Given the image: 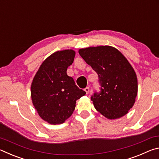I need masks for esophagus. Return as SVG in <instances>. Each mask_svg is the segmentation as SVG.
Masks as SVG:
<instances>
[{"instance_id": "esophagus-1", "label": "esophagus", "mask_w": 159, "mask_h": 159, "mask_svg": "<svg viewBox=\"0 0 159 159\" xmlns=\"http://www.w3.org/2000/svg\"><path fill=\"white\" fill-rule=\"evenodd\" d=\"M84 90L86 92V94L89 93V92H90V88H89V87H86V88H85Z\"/></svg>"}]
</instances>
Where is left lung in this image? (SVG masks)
Wrapping results in <instances>:
<instances>
[{"label": "left lung", "instance_id": "left-lung-1", "mask_svg": "<svg viewBox=\"0 0 159 159\" xmlns=\"http://www.w3.org/2000/svg\"><path fill=\"white\" fill-rule=\"evenodd\" d=\"M85 62L97 72L100 93L91 97L97 111L108 119L127 114L138 95V78L123 54L112 46L100 45L79 50Z\"/></svg>", "mask_w": 159, "mask_h": 159}]
</instances>
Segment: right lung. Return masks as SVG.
I'll use <instances>...</instances> for the list:
<instances>
[{"instance_id": "obj_1", "label": "right lung", "mask_w": 159, "mask_h": 159, "mask_svg": "<svg viewBox=\"0 0 159 159\" xmlns=\"http://www.w3.org/2000/svg\"><path fill=\"white\" fill-rule=\"evenodd\" d=\"M75 55L73 50L54 52L41 64L31 83L32 103L40 117L50 124L64 123L73 114L77 99L86 94L66 74Z\"/></svg>"}]
</instances>
